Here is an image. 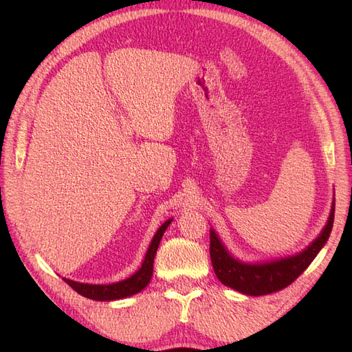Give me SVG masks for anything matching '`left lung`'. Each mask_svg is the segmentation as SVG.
<instances>
[{
  "mask_svg": "<svg viewBox=\"0 0 352 352\" xmlns=\"http://www.w3.org/2000/svg\"><path fill=\"white\" fill-rule=\"evenodd\" d=\"M333 222L334 203L327 226L307 248L295 256L263 261V263H243L234 258L223 246L214 230H210V258L213 271L223 286L241 292L243 295L260 296L274 294L287 287L309 267L330 237Z\"/></svg>",
  "mask_w": 352,
  "mask_h": 352,
  "instance_id": "left-lung-1",
  "label": "left lung"
}]
</instances>
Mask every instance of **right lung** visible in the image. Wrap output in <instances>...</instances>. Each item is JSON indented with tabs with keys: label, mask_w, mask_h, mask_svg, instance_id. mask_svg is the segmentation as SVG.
<instances>
[{
	"label": "right lung",
	"mask_w": 352,
	"mask_h": 352,
	"mask_svg": "<svg viewBox=\"0 0 352 352\" xmlns=\"http://www.w3.org/2000/svg\"><path fill=\"white\" fill-rule=\"evenodd\" d=\"M170 222L172 219H168L166 222L162 223L159 230H157L151 243L148 246L144 263H142V266L139 267V271L134 272L131 276H129V278L118 283H111V284H87V283H78V281L63 278L65 283H68L69 286L81 296L89 298V300H94V301H115V300H122V298H126V296H131L134 294H139L140 290H144L148 286L149 280H151L155 252H157V248H159V243L162 241L164 231H166Z\"/></svg>",
	"instance_id": "1"
}]
</instances>
